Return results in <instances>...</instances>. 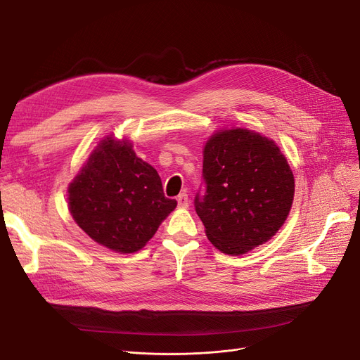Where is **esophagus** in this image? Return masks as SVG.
<instances>
[{
  "mask_svg": "<svg viewBox=\"0 0 360 360\" xmlns=\"http://www.w3.org/2000/svg\"><path fill=\"white\" fill-rule=\"evenodd\" d=\"M177 205L180 207V208H186L189 205V196L186 195V193H180L179 196H177Z\"/></svg>",
  "mask_w": 360,
  "mask_h": 360,
  "instance_id": "34e87169",
  "label": "esophagus"
}]
</instances>
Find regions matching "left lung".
<instances>
[{
  "instance_id": "left-lung-1",
  "label": "left lung",
  "mask_w": 360,
  "mask_h": 360,
  "mask_svg": "<svg viewBox=\"0 0 360 360\" xmlns=\"http://www.w3.org/2000/svg\"><path fill=\"white\" fill-rule=\"evenodd\" d=\"M204 193L195 210L212 245L240 255L275 235L288 217L294 176L275 141L235 128L215 133L204 149Z\"/></svg>"
}]
</instances>
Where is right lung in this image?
<instances>
[{
  "mask_svg": "<svg viewBox=\"0 0 360 360\" xmlns=\"http://www.w3.org/2000/svg\"><path fill=\"white\" fill-rule=\"evenodd\" d=\"M69 211L100 245L130 254L146 245L177 200L164 195L156 169L128 140L100 141L69 184Z\"/></svg>",
  "mask_w": 360,
  "mask_h": 360,
  "instance_id": "obj_1",
  "label": "right lung"
}]
</instances>
